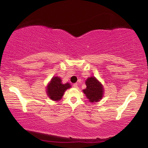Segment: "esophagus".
Masks as SVG:
<instances>
[{"mask_svg":"<svg viewBox=\"0 0 148 148\" xmlns=\"http://www.w3.org/2000/svg\"><path fill=\"white\" fill-rule=\"evenodd\" d=\"M73 86H74V88H77V84H74Z\"/></svg>","mask_w":148,"mask_h":148,"instance_id":"esophagus-1","label":"esophagus"}]
</instances>
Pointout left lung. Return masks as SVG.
I'll return each mask as SVG.
<instances>
[{"instance_id": "8db88e82", "label": "left lung", "mask_w": 148, "mask_h": 148, "mask_svg": "<svg viewBox=\"0 0 148 148\" xmlns=\"http://www.w3.org/2000/svg\"><path fill=\"white\" fill-rule=\"evenodd\" d=\"M87 87L83 90L90 102H97L101 101L104 95V87L96 77L91 76L86 80Z\"/></svg>"}]
</instances>
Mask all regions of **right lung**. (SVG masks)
Listing matches in <instances>:
<instances>
[{
    "label": "right lung",
    "mask_w": 148,
    "mask_h": 148,
    "mask_svg": "<svg viewBox=\"0 0 148 148\" xmlns=\"http://www.w3.org/2000/svg\"><path fill=\"white\" fill-rule=\"evenodd\" d=\"M69 83L62 84L61 77L53 76L46 87V92L49 98L54 101H59L62 99L66 89L71 88Z\"/></svg>",
    "instance_id": "add662e5"
}]
</instances>
